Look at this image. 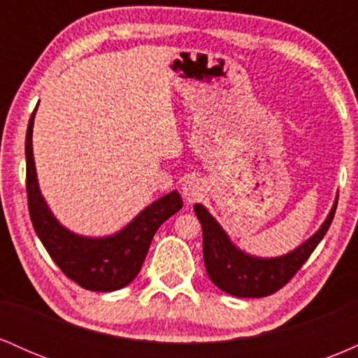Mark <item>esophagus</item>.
<instances>
[{
	"mask_svg": "<svg viewBox=\"0 0 358 358\" xmlns=\"http://www.w3.org/2000/svg\"><path fill=\"white\" fill-rule=\"evenodd\" d=\"M182 193H183V199L190 203L200 200V196L205 193L203 180L199 178V176H188V178L183 182Z\"/></svg>",
	"mask_w": 358,
	"mask_h": 358,
	"instance_id": "obj_1",
	"label": "esophagus"
}]
</instances>
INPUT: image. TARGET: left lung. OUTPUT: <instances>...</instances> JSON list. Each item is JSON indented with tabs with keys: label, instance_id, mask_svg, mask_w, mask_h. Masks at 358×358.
Wrapping results in <instances>:
<instances>
[{
	"label": "left lung",
	"instance_id": "obj_1",
	"mask_svg": "<svg viewBox=\"0 0 358 358\" xmlns=\"http://www.w3.org/2000/svg\"><path fill=\"white\" fill-rule=\"evenodd\" d=\"M336 200L322 227L296 249L279 257H256L231 241L202 203L193 205L203 232V261L208 278L225 293L239 298H262L276 293L308 261L334 220Z\"/></svg>",
	"mask_w": 358,
	"mask_h": 358
}]
</instances>
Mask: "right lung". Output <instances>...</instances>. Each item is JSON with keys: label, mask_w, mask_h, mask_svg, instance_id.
<instances>
[{"label": "right lung", "mask_w": 358, "mask_h": 358, "mask_svg": "<svg viewBox=\"0 0 358 358\" xmlns=\"http://www.w3.org/2000/svg\"><path fill=\"white\" fill-rule=\"evenodd\" d=\"M35 113L36 108L28 121L24 155L28 210L36 236L62 273L79 286L101 293L121 289L138 276L159 225L183 207L182 196L176 190L166 193L113 236L85 237L71 232L53 217L40 192L31 145Z\"/></svg>", "instance_id": "1"}]
</instances>
